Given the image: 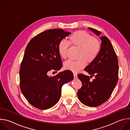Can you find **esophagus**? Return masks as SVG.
Masks as SVG:
<instances>
[{
    "mask_svg": "<svg viewBox=\"0 0 130 130\" xmlns=\"http://www.w3.org/2000/svg\"><path fill=\"white\" fill-rule=\"evenodd\" d=\"M73 77H74V79H77L78 78L77 75L75 72H73Z\"/></svg>",
    "mask_w": 130,
    "mask_h": 130,
    "instance_id": "1",
    "label": "esophagus"
}]
</instances>
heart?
<instances>
[{
  "label": "heart",
  "instance_id": "heart-1",
  "mask_svg": "<svg viewBox=\"0 0 130 130\" xmlns=\"http://www.w3.org/2000/svg\"><path fill=\"white\" fill-rule=\"evenodd\" d=\"M61 41L58 45V51L60 57L65 59L69 44L79 48L76 60H68L64 66L66 69L78 72L83 68L86 63H91L97 58L100 51L101 45L99 40L83 31H78L70 35L67 40Z\"/></svg>",
  "mask_w": 130,
  "mask_h": 130
}]
</instances>
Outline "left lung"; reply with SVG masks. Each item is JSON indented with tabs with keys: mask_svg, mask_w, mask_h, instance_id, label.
Here are the masks:
<instances>
[{
	"mask_svg": "<svg viewBox=\"0 0 130 130\" xmlns=\"http://www.w3.org/2000/svg\"><path fill=\"white\" fill-rule=\"evenodd\" d=\"M89 29L98 36L101 34L95 29ZM100 39L102 42L98 57L84 69L91 75L90 78L94 76L95 79L90 81L89 76L78 75L82 84L78 91V97L81 102L89 107L98 106L106 101L118 80V61L113 45L106 36Z\"/></svg>",
	"mask_w": 130,
	"mask_h": 130,
	"instance_id": "left-lung-1",
	"label": "left lung"
}]
</instances>
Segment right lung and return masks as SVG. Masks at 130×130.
<instances>
[{
	"label": "right lung",
	"instance_id": "1",
	"mask_svg": "<svg viewBox=\"0 0 130 130\" xmlns=\"http://www.w3.org/2000/svg\"><path fill=\"white\" fill-rule=\"evenodd\" d=\"M70 34L60 29L47 30L35 36L26 47L20 67V88L27 100L36 108L47 109L56 104L62 86L73 79L69 70L53 77L47 75L49 71L62 68L58 45Z\"/></svg>",
	"mask_w": 130,
	"mask_h": 130
}]
</instances>
